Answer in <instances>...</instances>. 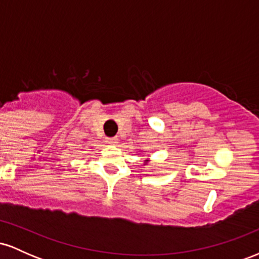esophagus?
I'll use <instances>...</instances> for the list:
<instances>
[{"label":"esophagus","mask_w":259,"mask_h":259,"mask_svg":"<svg viewBox=\"0 0 259 259\" xmlns=\"http://www.w3.org/2000/svg\"><path fill=\"white\" fill-rule=\"evenodd\" d=\"M106 142L108 145H117L118 139L117 138H108V139H106Z\"/></svg>","instance_id":"obj_1"}]
</instances>
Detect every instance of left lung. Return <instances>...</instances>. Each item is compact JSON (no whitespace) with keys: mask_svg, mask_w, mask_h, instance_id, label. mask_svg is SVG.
<instances>
[{"mask_svg":"<svg viewBox=\"0 0 259 259\" xmlns=\"http://www.w3.org/2000/svg\"><path fill=\"white\" fill-rule=\"evenodd\" d=\"M144 152H145V151H144ZM142 156H144V154H142ZM150 162H151V159H145L144 160V165H148V164H150Z\"/></svg>","mask_w":259,"mask_h":259,"instance_id":"1","label":"left lung"}]
</instances>
